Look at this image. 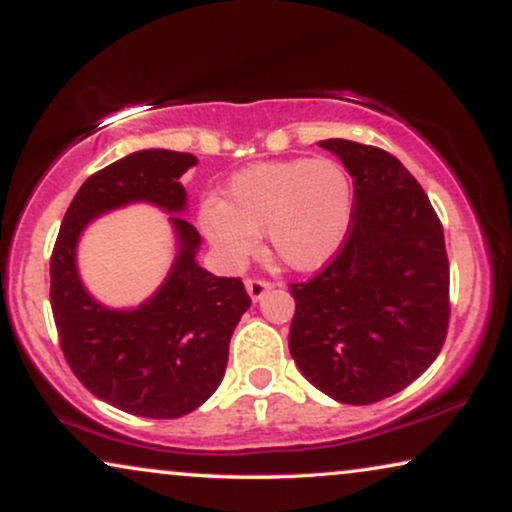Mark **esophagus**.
Listing matches in <instances>:
<instances>
[{"label":"esophagus","mask_w":512,"mask_h":512,"mask_svg":"<svg viewBox=\"0 0 512 512\" xmlns=\"http://www.w3.org/2000/svg\"><path fill=\"white\" fill-rule=\"evenodd\" d=\"M244 286H247L249 298L254 300V303H258V300H261L265 293L272 289V284L265 282V279H247V282H244Z\"/></svg>","instance_id":"34e87169"}]
</instances>
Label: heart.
<instances>
[{"label": "heart", "instance_id": "heart-1", "mask_svg": "<svg viewBox=\"0 0 512 512\" xmlns=\"http://www.w3.org/2000/svg\"><path fill=\"white\" fill-rule=\"evenodd\" d=\"M354 216V184L333 158H293L237 172L226 200L200 207V228L228 263L258 251L265 233L270 251L298 272H314L345 247Z\"/></svg>", "mask_w": 512, "mask_h": 512}]
</instances>
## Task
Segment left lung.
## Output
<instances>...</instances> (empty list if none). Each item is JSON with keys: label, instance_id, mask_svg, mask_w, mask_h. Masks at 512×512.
I'll return each instance as SVG.
<instances>
[{"label": "left lung", "instance_id": "left-lung-1", "mask_svg": "<svg viewBox=\"0 0 512 512\" xmlns=\"http://www.w3.org/2000/svg\"><path fill=\"white\" fill-rule=\"evenodd\" d=\"M319 146L354 179V216L335 261L291 286L289 349L326 396L368 405L415 382L443 347L450 321L443 226L391 153L349 139Z\"/></svg>", "mask_w": 512, "mask_h": 512}]
</instances>
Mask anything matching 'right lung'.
I'll return each instance as SVG.
<instances>
[{"label":"right lung","mask_w":512,"mask_h":512,"mask_svg":"<svg viewBox=\"0 0 512 512\" xmlns=\"http://www.w3.org/2000/svg\"><path fill=\"white\" fill-rule=\"evenodd\" d=\"M193 165V153L144 149L88 177L51 256V307L69 368L90 394L137 417L174 419L200 408L219 389L230 335L251 305L240 279L198 263L202 240L184 219L188 195L179 184ZM139 201L171 214L175 261L144 304L109 308L82 284L75 249L95 218Z\"/></svg>","instance_id":"right-lung-1"}]
</instances>
